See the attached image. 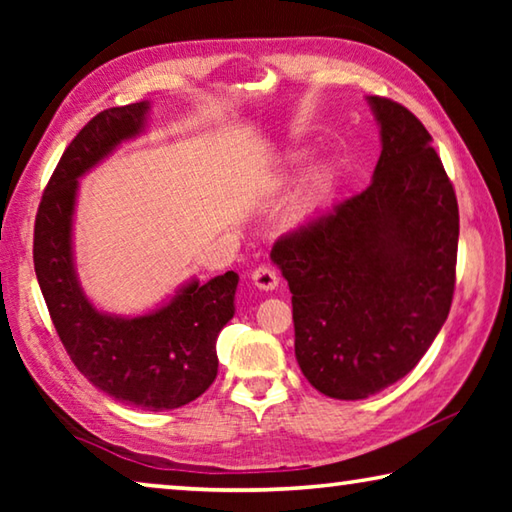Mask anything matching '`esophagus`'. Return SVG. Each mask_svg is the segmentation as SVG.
<instances>
[{"label": "esophagus", "instance_id": "obj_1", "mask_svg": "<svg viewBox=\"0 0 512 512\" xmlns=\"http://www.w3.org/2000/svg\"><path fill=\"white\" fill-rule=\"evenodd\" d=\"M250 280H253L255 287L262 289V291H273L277 284H280V277H277L273 268H268V266L255 268L253 275H250Z\"/></svg>", "mask_w": 512, "mask_h": 512}]
</instances>
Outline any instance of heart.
Instances as JSON below:
<instances>
[{"label": "heart", "mask_w": 512, "mask_h": 512, "mask_svg": "<svg viewBox=\"0 0 512 512\" xmlns=\"http://www.w3.org/2000/svg\"><path fill=\"white\" fill-rule=\"evenodd\" d=\"M307 162V153H291L287 160H284L282 173L275 178V185H284L287 180H291L296 173L302 169V164ZM334 183V169L329 164H318V167L311 169L307 173L305 183H302L300 192L293 201V219L302 221L309 219L311 214L318 212V207L325 203V198L332 189Z\"/></svg>", "instance_id": "heart-1"}]
</instances>
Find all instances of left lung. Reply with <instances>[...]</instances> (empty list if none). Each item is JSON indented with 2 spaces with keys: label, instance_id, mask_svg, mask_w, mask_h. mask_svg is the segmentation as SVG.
<instances>
[{
  "label": "left lung",
  "instance_id": "8db88e82",
  "mask_svg": "<svg viewBox=\"0 0 512 512\" xmlns=\"http://www.w3.org/2000/svg\"><path fill=\"white\" fill-rule=\"evenodd\" d=\"M381 155L370 185L271 250L291 289L296 359L334 400H366L418 366L452 307L458 203L431 135L366 97Z\"/></svg>",
  "mask_w": 512,
  "mask_h": 512
}]
</instances>
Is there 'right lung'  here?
Returning <instances> with one entry per match:
<instances>
[{
	"label": "right lung",
	"mask_w": 512,
	"mask_h": 512,
	"mask_svg": "<svg viewBox=\"0 0 512 512\" xmlns=\"http://www.w3.org/2000/svg\"><path fill=\"white\" fill-rule=\"evenodd\" d=\"M149 112V101L103 110L67 146L38 207L33 264L60 341L90 384L117 402L169 411L194 402L216 379V339L235 316L239 275L228 271L205 284L192 277L146 314L119 316L85 296L74 262L79 180L140 137Z\"/></svg>",
	"instance_id": "right-lung-1"
}]
</instances>
